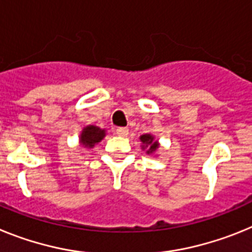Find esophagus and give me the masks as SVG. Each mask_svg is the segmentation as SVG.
<instances>
[{"instance_id": "34e87169", "label": "esophagus", "mask_w": 252, "mask_h": 252, "mask_svg": "<svg viewBox=\"0 0 252 252\" xmlns=\"http://www.w3.org/2000/svg\"><path fill=\"white\" fill-rule=\"evenodd\" d=\"M117 134L120 135V137H126L129 134L128 128H124V126H120V128L117 129Z\"/></svg>"}]
</instances>
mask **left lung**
<instances>
[{"label":"left lung","mask_w":252,"mask_h":252,"mask_svg":"<svg viewBox=\"0 0 252 252\" xmlns=\"http://www.w3.org/2000/svg\"><path fill=\"white\" fill-rule=\"evenodd\" d=\"M139 141H141V148L143 151H146L147 155H155V153L158 151L159 148L158 139L155 138V135H152L151 133L142 134L141 137H139Z\"/></svg>","instance_id":"obj_1"}]
</instances>
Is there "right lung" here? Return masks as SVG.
I'll use <instances>...</instances> for the list:
<instances>
[{
  "label": "right lung",
  "instance_id": "obj_1",
  "mask_svg": "<svg viewBox=\"0 0 252 252\" xmlns=\"http://www.w3.org/2000/svg\"><path fill=\"white\" fill-rule=\"evenodd\" d=\"M105 135H106L105 129H101L96 126H86L82 129V132L78 137V142H80V146H82V147L94 148L95 144H97L104 139Z\"/></svg>",
  "mask_w": 252,
  "mask_h": 252
}]
</instances>
